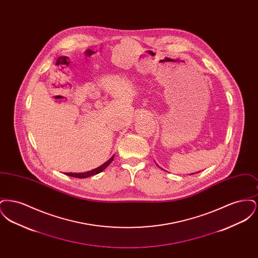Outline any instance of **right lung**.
Returning a JSON list of instances; mask_svg holds the SVG:
<instances>
[{
	"label": "right lung",
	"instance_id": "obj_1",
	"mask_svg": "<svg viewBox=\"0 0 258 258\" xmlns=\"http://www.w3.org/2000/svg\"><path fill=\"white\" fill-rule=\"evenodd\" d=\"M113 159H114V156H112L110 159L107 160L106 162H104L102 165L98 166V167L91 170V171L84 172V173H66V175L71 176V177H74V178H82V179L88 178L90 176H93V175H96V174H98V173L103 171L110 164L111 162L113 161Z\"/></svg>",
	"mask_w": 258,
	"mask_h": 258
}]
</instances>
